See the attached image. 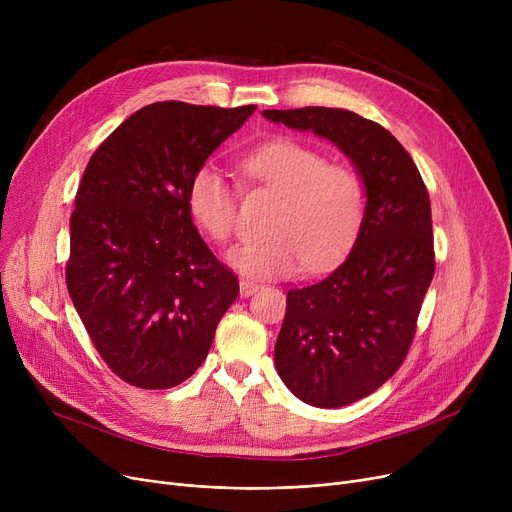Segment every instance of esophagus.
<instances>
[{
  "mask_svg": "<svg viewBox=\"0 0 512 512\" xmlns=\"http://www.w3.org/2000/svg\"><path fill=\"white\" fill-rule=\"evenodd\" d=\"M259 282H255V280H249V278H240V294L242 297H251L253 292H257L259 290Z\"/></svg>",
  "mask_w": 512,
  "mask_h": 512,
  "instance_id": "1",
  "label": "esophagus"
}]
</instances>
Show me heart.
<instances>
[{"instance_id":"1","label":"heart","mask_w":512,"mask_h":512,"mask_svg":"<svg viewBox=\"0 0 512 512\" xmlns=\"http://www.w3.org/2000/svg\"><path fill=\"white\" fill-rule=\"evenodd\" d=\"M240 172L282 195L267 238H249L228 253L247 276H290L307 263L321 270L355 242L367 207L365 182L353 168L330 164L319 149L294 139L265 141L238 159ZM188 211L215 242L238 228V186L213 164L188 182Z\"/></svg>"}]
</instances>
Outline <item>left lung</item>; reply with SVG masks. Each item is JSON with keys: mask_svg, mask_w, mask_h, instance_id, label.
<instances>
[{"mask_svg": "<svg viewBox=\"0 0 512 512\" xmlns=\"http://www.w3.org/2000/svg\"><path fill=\"white\" fill-rule=\"evenodd\" d=\"M263 116L332 141L365 182L353 251L324 280L288 290L274 351L294 396L319 409L346 407L388 382L413 344L436 270L429 195L409 151L378 122L340 107Z\"/></svg>", "mask_w": 512, "mask_h": 512, "instance_id": "8db88e82", "label": "left lung"}]
</instances>
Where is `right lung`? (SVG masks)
Wrapping results in <instances>:
<instances>
[{
    "label": "right lung",
    "instance_id": "1",
    "mask_svg": "<svg viewBox=\"0 0 512 512\" xmlns=\"http://www.w3.org/2000/svg\"><path fill=\"white\" fill-rule=\"evenodd\" d=\"M257 110L159 101L107 137L78 184L66 284L120 380L164 390L205 361L238 280L199 236L188 182Z\"/></svg>",
    "mask_w": 512,
    "mask_h": 512
}]
</instances>
